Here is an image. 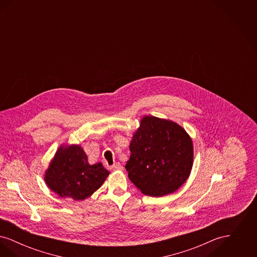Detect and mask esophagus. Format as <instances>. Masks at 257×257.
<instances>
[{"mask_svg":"<svg viewBox=\"0 0 257 257\" xmlns=\"http://www.w3.org/2000/svg\"><path fill=\"white\" fill-rule=\"evenodd\" d=\"M112 171H121L122 170V166L120 165V163H115L113 166H111L110 168Z\"/></svg>","mask_w":257,"mask_h":257,"instance_id":"1","label":"esophagus"}]
</instances>
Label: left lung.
<instances>
[{
    "instance_id": "8db88e82",
    "label": "left lung",
    "mask_w": 257,
    "mask_h": 257,
    "mask_svg": "<svg viewBox=\"0 0 257 257\" xmlns=\"http://www.w3.org/2000/svg\"><path fill=\"white\" fill-rule=\"evenodd\" d=\"M128 177L143 194L163 196L188 179L194 160L190 136L177 123L144 116L130 144Z\"/></svg>"
}]
</instances>
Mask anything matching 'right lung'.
Here are the masks:
<instances>
[{
    "label": "right lung",
    "instance_id": "obj_1",
    "mask_svg": "<svg viewBox=\"0 0 257 257\" xmlns=\"http://www.w3.org/2000/svg\"><path fill=\"white\" fill-rule=\"evenodd\" d=\"M109 174L101 163L89 165L80 146H69L59 148L44 179L50 189L61 197L83 200L99 189Z\"/></svg>",
    "mask_w": 257,
    "mask_h": 257
}]
</instances>
